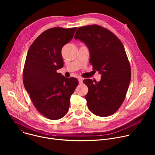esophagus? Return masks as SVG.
Here are the masks:
<instances>
[{
	"instance_id": "esophagus-1",
	"label": "esophagus",
	"mask_w": 155,
	"mask_h": 155,
	"mask_svg": "<svg viewBox=\"0 0 155 155\" xmlns=\"http://www.w3.org/2000/svg\"><path fill=\"white\" fill-rule=\"evenodd\" d=\"M78 81H79L80 84H82L83 83V79L81 78H78Z\"/></svg>"
}]
</instances>
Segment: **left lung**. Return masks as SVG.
Instances as JSON below:
<instances>
[{"label": "left lung", "instance_id": "8db88e82", "mask_svg": "<svg viewBox=\"0 0 155 155\" xmlns=\"http://www.w3.org/2000/svg\"><path fill=\"white\" fill-rule=\"evenodd\" d=\"M75 39L87 46L93 69L102 74L99 82L83 80L88 87L84 97L87 107L97 116L112 115L123 104L131 78L130 63L123 43L111 31L97 25L80 27Z\"/></svg>", "mask_w": 155, "mask_h": 155}]
</instances>
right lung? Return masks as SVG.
I'll return each mask as SVG.
<instances>
[{
  "mask_svg": "<svg viewBox=\"0 0 155 155\" xmlns=\"http://www.w3.org/2000/svg\"><path fill=\"white\" fill-rule=\"evenodd\" d=\"M76 30L60 27L46 30L34 41L26 56L25 87L36 109L50 120H59L68 113L71 96L78 84L77 78H67L56 71L64 65L62 48Z\"/></svg>",
  "mask_w": 155,
  "mask_h": 155,
  "instance_id": "right-lung-1",
  "label": "right lung"
}]
</instances>
